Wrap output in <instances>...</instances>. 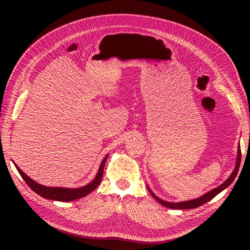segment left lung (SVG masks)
<instances>
[{"label": "left lung", "mask_w": 250, "mask_h": 250, "mask_svg": "<svg viewBox=\"0 0 250 250\" xmlns=\"http://www.w3.org/2000/svg\"><path fill=\"white\" fill-rule=\"evenodd\" d=\"M240 164H241V148H240V144L238 145V154H237V162H236V166H234V169L233 171L231 172L230 176L226 179L224 183L222 185H220L219 187L213 188V190H210L209 192L206 193L204 195H202L201 197H198L196 199H192V200H188V201H180V202H170V201H166V200H163L161 198H158L157 196L150 190V188L147 187L148 191L150 192V194L153 196V198L160 202L162 206L164 207H167V208H174V209H190V208H198L200 206H202V204L207 203L208 201L213 199L216 195H218L219 193H221L223 190H225L226 188L229 187L231 185L232 181L234 180V178H236L237 174L239 172V168H240Z\"/></svg>", "instance_id": "8db88e82"}]
</instances>
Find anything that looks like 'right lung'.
Masks as SVG:
<instances>
[{
    "instance_id": "right-lung-1",
    "label": "right lung",
    "mask_w": 250,
    "mask_h": 250,
    "mask_svg": "<svg viewBox=\"0 0 250 250\" xmlns=\"http://www.w3.org/2000/svg\"><path fill=\"white\" fill-rule=\"evenodd\" d=\"M108 154L103 158V161L100 165L99 169H98L97 175L95 176V178L90 181L89 184L83 186L81 188H62V187H46L37 184L36 181H34L33 179L30 178L28 175L22 172L19 166L14 164L16 166L17 170L19 171V173L21 174V176L26 181V184L32 188V191H34L36 194H39L40 196H42V198L46 199H51V200H56V201H63V202H69V201H74L76 199H80L84 196L88 195L90 192H93L95 188L99 186L100 181L102 179L103 176V171H104V166L105 163H106V158H107Z\"/></svg>"
}]
</instances>
